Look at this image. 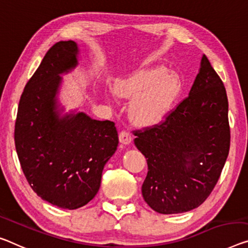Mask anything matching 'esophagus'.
I'll use <instances>...</instances> for the list:
<instances>
[{
  "label": "esophagus",
  "mask_w": 248,
  "mask_h": 248,
  "mask_svg": "<svg viewBox=\"0 0 248 248\" xmlns=\"http://www.w3.org/2000/svg\"><path fill=\"white\" fill-rule=\"evenodd\" d=\"M120 142L122 144H125V145H127V144L132 142L131 134H129V133L126 132V131H122L120 133Z\"/></svg>",
  "instance_id": "esophagus-1"
}]
</instances>
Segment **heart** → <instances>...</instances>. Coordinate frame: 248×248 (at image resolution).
Returning <instances> with one entry per match:
<instances>
[{
    "mask_svg": "<svg viewBox=\"0 0 248 248\" xmlns=\"http://www.w3.org/2000/svg\"><path fill=\"white\" fill-rule=\"evenodd\" d=\"M180 91V76L163 66L140 68L121 78L115 85L119 96L133 98L131 116L143 126H153L165 120Z\"/></svg>",
    "mask_w": 248,
    "mask_h": 248,
    "instance_id": "obj_1",
    "label": "heart"
}]
</instances>
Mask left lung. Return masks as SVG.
Masks as SVG:
<instances>
[{
  "instance_id": "8db88e82",
  "label": "left lung",
  "mask_w": 248,
  "mask_h": 248,
  "mask_svg": "<svg viewBox=\"0 0 248 248\" xmlns=\"http://www.w3.org/2000/svg\"><path fill=\"white\" fill-rule=\"evenodd\" d=\"M135 135V146L147 162L142 195L148 206L161 214H178L204 203L231 143L226 90L206 56L188 96L161 124Z\"/></svg>"
}]
</instances>
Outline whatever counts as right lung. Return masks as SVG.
Wrapping results in <instances>:
<instances>
[{
    "label": "right lung",
    "instance_id": "obj_1",
    "mask_svg": "<svg viewBox=\"0 0 248 248\" xmlns=\"http://www.w3.org/2000/svg\"><path fill=\"white\" fill-rule=\"evenodd\" d=\"M74 41L48 49L21 95L14 140L21 167L42 200L76 209L94 199L105 164L115 153L119 135L114 122L96 121L85 113L61 116V74L78 65Z\"/></svg>",
    "mask_w": 248,
    "mask_h": 248
}]
</instances>
